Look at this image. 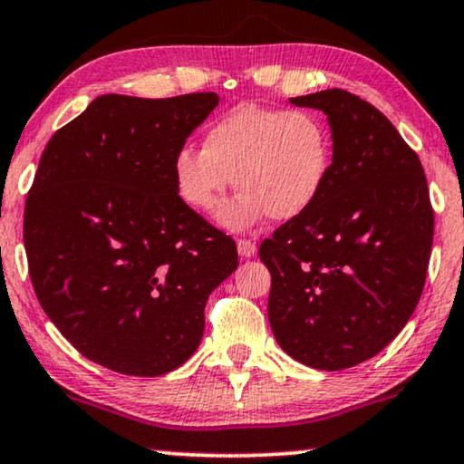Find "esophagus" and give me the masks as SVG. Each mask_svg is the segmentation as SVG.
Returning a JSON list of instances; mask_svg holds the SVG:
<instances>
[{"label": "esophagus", "instance_id": "esophagus-1", "mask_svg": "<svg viewBox=\"0 0 464 464\" xmlns=\"http://www.w3.org/2000/svg\"><path fill=\"white\" fill-rule=\"evenodd\" d=\"M237 249H238V256L240 257H253L257 253V246L253 240H246V238H240L237 243Z\"/></svg>", "mask_w": 464, "mask_h": 464}]
</instances>
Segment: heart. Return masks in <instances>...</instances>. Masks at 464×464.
<instances>
[{
  "label": "heart",
  "mask_w": 464,
  "mask_h": 464,
  "mask_svg": "<svg viewBox=\"0 0 464 464\" xmlns=\"http://www.w3.org/2000/svg\"><path fill=\"white\" fill-rule=\"evenodd\" d=\"M332 169V135L310 111L240 103L207 126L202 150L183 145L173 158L179 198L211 213L226 189L240 192L218 211L232 230L268 215L289 221L319 198Z\"/></svg>",
  "instance_id": "b5f03b06"
}]
</instances>
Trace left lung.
Segmentation results:
<instances>
[{"mask_svg": "<svg viewBox=\"0 0 464 464\" xmlns=\"http://www.w3.org/2000/svg\"><path fill=\"white\" fill-rule=\"evenodd\" d=\"M289 101L325 113L334 156L314 205L259 246L268 319L289 357L338 372L391 344L416 310L433 207L416 151L382 111L342 88Z\"/></svg>", "mask_w": 464, "mask_h": 464, "instance_id": "obj_1", "label": "left lung"}]
</instances>
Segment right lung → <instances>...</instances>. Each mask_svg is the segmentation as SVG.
<instances>
[{"label": "right lung", "mask_w": 464, "mask_h": 464, "mask_svg": "<svg viewBox=\"0 0 464 464\" xmlns=\"http://www.w3.org/2000/svg\"><path fill=\"white\" fill-rule=\"evenodd\" d=\"M219 103L97 97L56 130L24 205L44 313L86 359L154 378L192 357L211 291L237 270L230 237L179 198L173 158Z\"/></svg>", "instance_id": "1"}]
</instances>
